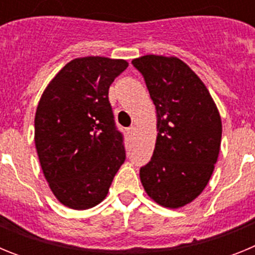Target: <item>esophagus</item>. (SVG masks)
Here are the masks:
<instances>
[{
  "label": "esophagus",
  "instance_id": "34e87169",
  "mask_svg": "<svg viewBox=\"0 0 255 255\" xmlns=\"http://www.w3.org/2000/svg\"><path fill=\"white\" fill-rule=\"evenodd\" d=\"M128 132H129V134L131 135V136H134L135 132H136V128H135V126H131V128H129Z\"/></svg>",
  "mask_w": 255,
  "mask_h": 255
}]
</instances>
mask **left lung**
I'll return each mask as SVG.
<instances>
[{
    "label": "left lung",
    "mask_w": 255,
    "mask_h": 255,
    "mask_svg": "<svg viewBox=\"0 0 255 255\" xmlns=\"http://www.w3.org/2000/svg\"><path fill=\"white\" fill-rule=\"evenodd\" d=\"M132 65L144 76L157 114V139L140 168L144 190L164 208H181L204 190L222 136L218 108L199 76L180 58L145 55Z\"/></svg>",
    "instance_id": "left-lung-1"
}]
</instances>
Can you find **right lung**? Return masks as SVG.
<instances>
[{
	"label": "right lung",
	"mask_w": 255,
	"mask_h": 255,
	"mask_svg": "<svg viewBox=\"0 0 255 255\" xmlns=\"http://www.w3.org/2000/svg\"><path fill=\"white\" fill-rule=\"evenodd\" d=\"M128 66L120 58H74L40 97L35 149L49 189L65 207L83 211L100 204L125 161L108 89Z\"/></svg>",
	"instance_id": "add662e5"
}]
</instances>
